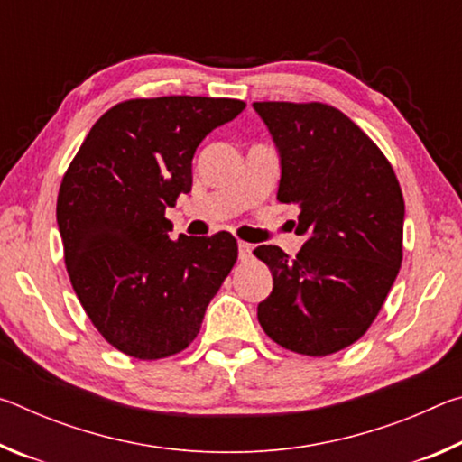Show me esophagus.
<instances>
[{
  "label": "esophagus",
  "instance_id": "esophagus-1",
  "mask_svg": "<svg viewBox=\"0 0 462 462\" xmlns=\"http://www.w3.org/2000/svg\"><path fill=\"white\" fill-rule=\"evenodd\" d=\"M253 256V246L248 242H238V259L240 261H248Z\"/></svg>",
  "mask_w": 462,
  "mask_h": 462
}]
</instances>
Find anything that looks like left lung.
I'll return each instance as SVG.
<instances>
[{
    "label": "left lung",
    "mask_w": 462,
    "mask_h": 462,
    "mask_svg": "<svg viewBox=\"0 0 462 462\" xmlns=\"http://www.w3.org/2000/svg\"><path fill=\"white\" fill-rule=\"evenodd\" d=\"M279 154L277 199L300 208L295 259L261 245L273 291L256 308L271 340L326 356L369 330L402 267L403 195L377 144L326 104L256 101Z\"/></svg>",
    "instance_id": "left-lung-1"
}]
</instances>
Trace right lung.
Here are the masks:
<instances>
[{
	"instance_id": "right-lung-1",
	"label": "right lung",
	"mask_w": 462,
	"mask_h": 462,
	"mask_svg": "<svg viewBox=\"0 0 462 462\" xmlns=\"http://www.w3.org/2000/svg\"><path fill=\"white\" fill-rule=\"evenodd\" d=\"M245 101L130 99L93 124L62 177L57 224L77 297L104 338L143 361L181 353L238 256L230 232L171 240L193 154Z\"/></svg>"
}]
</instances>
